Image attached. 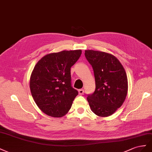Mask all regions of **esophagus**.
<instances>
[{"mask_svg": "<svg viewBox=\"0 0 152 152\" xmlns=\"http://www.w3.org/2000/svg\"><path fill=\"white\" fill-rule=\"evenodd\" d=\"M78 92H79L80 95H83L84 94V90L83 89H80V90H79Z\"/></svg>", "mask_w": 152, "mask_h": 152, "instance_id": "1", "label": "esophagus"}]
</instances>
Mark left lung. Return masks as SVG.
I'll return each mask as SVG.
<instances>
[{
  "instance_id": "8db88e82",
  "label": "left lung",
  "mask_w": 152,
  "mask_h": 152,
  "mask_svg": "<svg viewBox=\"0 0 152 152\" xmlns=\"http://www.w3.org/2000/svg\"><path fill=\"white\" fill-rule=\"evenodd\" d=\"M85 55L93 68L95 80V92L87 97L89 106L96 115L109 116L126 98L127 74L118 58L110 53L89 50L85 51Z\"/></svg>"
}]
</instances>
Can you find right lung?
Wrapping results in <instances>:
<instances>
[{"label":"right lung","instance_id":"add662e5","mask_svg":"<svg viewBox=\"0 0 152 152\" xmlns=\"http://www.w3.org/2000/svg\"><path fill=\"white\" fill-rule=\"evenodd\" d=\"M81 50L47 54L36 64L30 78L32 96L39 108L52 117H62L71 109L78 94L71 86V67Z\"/></svg>","mask_w":152,"mask_h":152}]
</instances>
